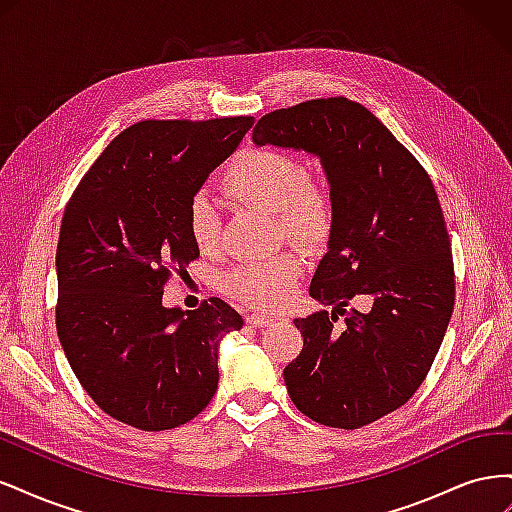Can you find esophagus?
<instances>
[{
	"instance_id": "obj_1",
	"label": "esophagus",
	"mask_w": 512,
	"mask_h": 512,
	"mask_svg": "<svg viewBox=\"0 0 512 512\" xmlns=\"http://www.w3.org/2000/svg\"><path fill=\"white\" fill-rule=\"evenodd\" d=\"M247 324H252V327H269V324H273L275 322V318L273 316H269V314H260V312H254V314H247Z\"/></svg>"
}]
</instances>
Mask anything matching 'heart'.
I'll return each instance as SVG.
<instances>
[{"mask_svg":"<svg viewBox=\"0 0 512 512\" xmlns=\"http://www.w3.org/2000/svg\"><path fill=\"white\" fill-rule=\"evenodd\" d=\"M222 192L237 203L275 213L288 237L320 241L333 224V194L316 170L280 149H245L232 158L220 179ZM188 232L200 252L218 245L220 218L207 198L194 196L188 207ZM303 273V260L282 254L245 262L222 275L228 297L254 307L275 309L290 301Z\"/></svg>","mask_w":512,"mask_h":512,"instance_id":"obj_1","label":"heart"}]
</instances>
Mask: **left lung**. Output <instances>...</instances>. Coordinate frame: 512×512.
<instances>
[{"label": "left lung", "mask_w": 512, "mask_h": 512, "mask_svg": "<svg viewBox=\"0 0 512 512\" xmlns=\"http://www.w3.org/2000/svg\"><path fill=\"white\" fill-rule=\"evenodd\" d=\"M252 141L320 158L333 194L329 252L309 294L327 309L297 318L303 350L284 382L312 421L359 429L401 408L436 359L455 305L451 241L436 188L365 106L307 100L258 119ZM368 309L346 310L350 300ZM345 329H334L336 314Z\"/></svg>", "instance_id": "obj_1"}]
</instances>
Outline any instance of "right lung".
<instances>
[{
  "mask_svg": "<svg viewBox=\"0 0 512 512\" xmlns=\"http://www.w3.org/2000/svg\"><path fill=\"white\" fill-rule=\"evenodd\" d=\"M254 117L147 119L123 130L66 205L57 243L55 324L87 395L143 431L185 425L218 391L222 337L243 318L218 297L164 307L170 273L198 258L196 192Z\"/></svg>",
  "mask_w": 512,
  "mask_h": 512,
  "instance_id": "add662e5",
  "label": "right lung"
}]
</instances>
